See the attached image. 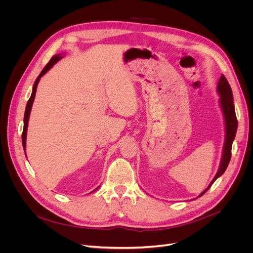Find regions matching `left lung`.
Listing matches in <instances>:
<instances>
[{
    "mask_svg": "<svg viewBox=\"0 0 253 253\" xmlns=\"http://www.w3.org/2000/svg\"><path fill=\"white\" fill-rule=\"evenodd\" d=\"M217 92L220 95L219 102L221 110L223 113L224 117V122H225V140L223 144V150H222V157H221V161L220 165L218 168V171L214 178L212 179L210 184L207 187V189L202 192L198 197L203 196L219 176H221L225 169H227L230 160H231V156H232V144L236 136V132L238 128V121L236 118V113H235V105H234V99H233V92L231 89V86L228 82V80L225 79L223 75H221L219 81L217 83Z\"/></svg>",
    "mask_w": 253,
    "mask_h": 253,
    "instance_id": "1",
    "label": "left lung"
}]
</instances>
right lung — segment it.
Masks as SVG:
<instances>
[{"label": "right lung", "mask_w": 253, "mask_h": 253, "mask_svg": "<svg viewBox=\"0 0 253 253\" xmlns=\"http://www.w3.org/2000/svg\"><path fill=\"white\" fill-rule=\"evenodd\" d=\"M60 58H62L61 54H57L55 56H53L50 61L46 64L45 68L43 69V71L41 72V74L39 75V77L37 78L36 82L34 84V87H33V92H32V95L28 101V103H26V108H25V112H24V120H23V131H22V145H23V149H24V152H25V144H26V131H28V124H29V119H30V114H31V111H32V106H33V102H34V99H35V96H36V91H37V86H38V83L40 81V79H41L42 76H44L53 65H54Z\"/></svg>", "instance_id": "right-lung-1"}]
</instances>
